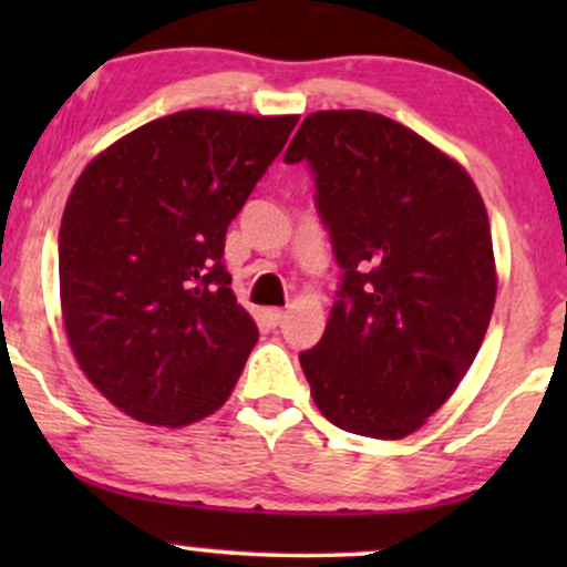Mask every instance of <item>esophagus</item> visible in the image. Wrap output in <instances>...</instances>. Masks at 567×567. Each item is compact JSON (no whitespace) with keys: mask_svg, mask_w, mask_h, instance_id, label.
Wrapping results in <instances>:
<instances>
[{"mask_svg":"<svg viewBox=\"0 0 567 567\" xmlns=\"http://www.w3.org/2000/svg\"><path fill=\"white\" fill-rule=\"evenodd\" d=\"M285 320V311L282 309H266L264 311V322L269 324V328H277L279 322Z\"/></svg>","mask_w":567,"mask_h":567,"instance_id":"esophagus-1","label":"esophagus"}]
</instances>
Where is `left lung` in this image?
<instances>
[{
	"label": "left lung",
	"instance_id": "left-lung-1",
	"mask_svg": "<svg viewBox=\"0 0 567 567\" xmlns=\"http://www.w3.org/2000/svg\"><path fill=\"white\" fill-rule=\"evenodd\" d=\"M285 162H306L341 266L328 328L301 368L351 434L400 440L445 405L496 303L487 213L458 162L373 112H317Z\"/></svg>",
	"mask_w": 567,
	"mask_h": 567
}]
</instances>
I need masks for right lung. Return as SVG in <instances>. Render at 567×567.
Listing matches in <instances>:
<instances>
[{
	"label": "right lung",
	"instance_id": "right-lung-1",
	"mask_svg": "<svg viewBox=\"0 0 567 567\" xmlns=\"http://www.w3.org/2000/svg\"><path fill=\"white\" fill-rule=\"evenodd\" d=\"M298 116L188 109L101 152L58 237L63 324L122 413L184 426L229 400L258 328L231 292L226 229Z\"/></svg>",
	"mask_w": 567,
	"mask_h": 567
}]
</instances>
